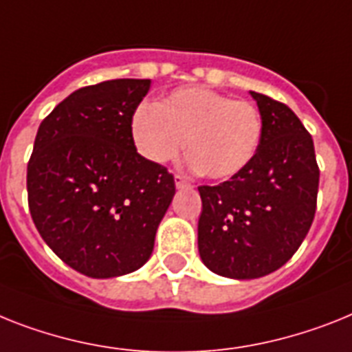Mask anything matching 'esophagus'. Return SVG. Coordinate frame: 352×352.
Segmentation results:
<instances>
[{
  "instance_id": "obj_1",
  "label": "esophagus",
  "mask_w": 352,
  "mask_h": 352,
  "mask_svg": "<svg viewBox=\"0 0 352 352\" xmlns=\"http://www.w3.org/2000/svg\"><path fill=\"white\" fill-rule=\"evenodd\" d=\"M174 183H176V187H178V188L188 187V182H187V178H183L182 174H176V176H174Z\"/></svg>"
}]
</instances>
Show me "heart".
I'll return each mask as SVG.
<instances>
[{
    "label": "heart",
    "instance_id": "obj_1",
    "mask_svg": "<svg viewBox=\"0 0 352 352\" xmlns=\"http://www.w3.org/2000/svg\"><path fill=\"white\" fill-rule=\"evenodd\" d=\"M136 149L153 164L178 156L187 138V164L208 179H230L254 162L263 118L254 104L208 88H179L162 102L144 104L131 120Z\"/></svg>",
    "mask_w": 352,
    "mask_h": 352
}]
</instances>
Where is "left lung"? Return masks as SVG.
<instances>
[{
	"label": "left lung",
	"instance_id": "1",
	"mask_svg": "<svg viewBox=\"0 0 352 352\" xmlns=\"http://www.w3.org/2000/svg\"><path fill=\"white\" fill-rule=\"evenodd\" d=\"M263 118L254 162L235 178L199 187L197 248L210 272L235 280L272 274L309 232L320 170L311 135L295 113L250 91Z\"/></svg>",
	"mask_w": 352,
	"mask_h": 352
}]
</instances>
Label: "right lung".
<instances>
[{"label":"right lung","mask_w":352,"mask_h":352,"mask_svg":"<svg viewBox=\"0 0 352 352\" xmlns=\"http://www.w3.org/2000/svg\"><path fill=\"white\" fill-rule=\"evenodd\" d=\"M149 88V78L80 88L37 129L26 169L32 219L54 254L86 277L142 268L176 192L173 174L138 155L131 133Z\"/></svg>","instance_id":"obj_1"}]
</instances>
